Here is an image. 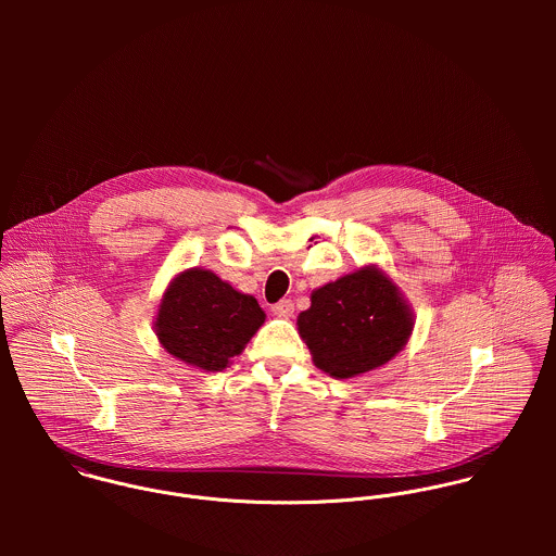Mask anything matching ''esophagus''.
I'll return each mask as SVG.
<instances>
[{
	"label": "esophagus",
	"instance_id": "obj_1",
	"mask_svg": "<svg viewBox=\"0 0 556 556\" xmlns=\"http://www.w3.org/2000/svg\"><path fill=\"white\" fill-rule=\"evenodd\" d=\"M293 311H295V306L291 300H280L276 306H271V313L280 318L293 317Z\"/></svg>",
	"mask_w": 556,
	"mask_h": 556
}]
</instances>
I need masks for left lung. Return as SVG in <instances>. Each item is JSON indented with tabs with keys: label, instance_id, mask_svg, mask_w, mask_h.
I'll use <instances>...</instances> for the list:
<instances>
[{
	"label": "left lung",
	"instance_id": "obj_1",
	"mask_svg": "<svg viewBox=\"0 0 556 556\" xmlns=\"http://www.w3.org/2000/svg\"><path fill=\"white\" fill-rule=\"evenodd\" d=\"M413 325L410 306L377 265L323 285L298 317L315 366L333 379H353L388 364L408 342Z\"/></svg>",
	"mask_w": 556,
	"mask_h": 556
}]
</instances>
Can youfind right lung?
Masks as SVG:
<instances>
[{
  "label": "right lung",
  "mask_w": 556,
  "mask_h": 556,
  "mask_svg": "<svg viewBox=\"0 0 556 556\" xmlns=\"http://www.w3.org/2000/svg\"><path fill=\"white\" fill-rule=\"evenodd\" d=\"M265 313L252 295L236 291L214 271L192 267L177 274L160 300V344L188 366L225 370L243 351Z\"/></svg>",
  "instance_id": "add662e5"
}]
</instances>
